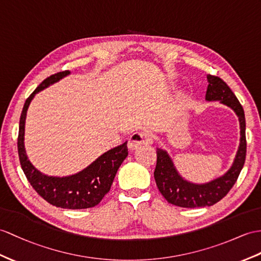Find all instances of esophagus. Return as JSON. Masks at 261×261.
<instances>
[{
  "label": "esophagus",
  "instance_id": "esophagus-1",
  "mask_svg": "<svg viewBox=\"0 0 261 261\" xmlns=\"http://www.w3.org/2000/svg\"><path fill=\"white\" fill-rule=\"evenodd\" d=\"M152 143V135L149 132H138L134 133L128 141V148L135 150L144 145H149Z\"/></svg>",
  "mask_w": 261,
  "mask_h": 261
}]
</instances>
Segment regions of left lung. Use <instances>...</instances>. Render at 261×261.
<instances>
[{"label": "left lung", "mask_w": 261, "mask_h": 261, "mask_svg": "<svg viewBox=\"0 0 261 261\" xmlns=\"http://www.w3.org/2000/svg\"><path fill=\"white\" fill-rule=\"evenodd\" d=\"M206 100H219L236 113L240 125V144L236 157L226 174L206 184H194L184 179L166 150L157 148V164L154 171L156 185L169 204L184 208L213 206L228 194L237 181L246 160V119L243 106L236 95L218 76L207 75Z\"/></svg>", "instance_id": "8db88e82"}]
</instances>
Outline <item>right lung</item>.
Listing matches in <instances>:
<instances>
[{"mask_svg": "<svg viewBox=\"0 0 261 261\" xmlns=\"http://www.w3.org/2000/svg\"><path fill=\"white\" fill-rule=\"evenodd\" d=\"M71 74L64 71L50 75L36 87V90L25 100L18 127L17 150L21 167L29 182L42 198L50 205L65 209H85L98 205L103 197L110 192L115 175L120 165L128 155L127 142L100 155L90 166L74 175L57 177L47 176L37 170L29 161L24 146L25 119L32 99L35 94L43 91L54 83Z\"/></svg>", "mask_w": 261, "mask_h": 261, "instance_id": "right-lung-1", "label": "right lung"}]
</instances>
